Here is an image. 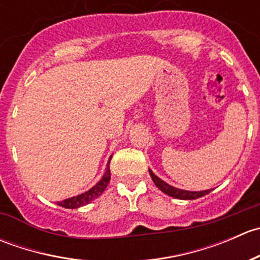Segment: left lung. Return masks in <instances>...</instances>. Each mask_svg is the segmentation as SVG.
I'll return each instance as SVG.
<instances>
[{
  "mask_svg": "<svg viewBox=\"0 0 260 260\" xmlns=\"http://www.w3.org/2000/svg\"><path fill=\"white\" fill-rule=\"evenodd\" d=\"M149 175H151L154 185H156L157 187L162 191V192H165L166 195H169V196H172V198H175V199H181V200H195V199L201 198V196H205L210 192V190H205V191L180 190V188L172 187V186H170L169 183H166L165 181L158 179V177H157L156 175L151 171V170H149Z\"/></svg>",
  "mask_w": 260,
  "mask_h": 260,
  "instance_id": "left-lung-1",
  "label": "left lung"
}]
</instances>
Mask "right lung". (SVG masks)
<instances>
[{"instance_id": "obj_1", "label": "right lung", "mask_w": 260, "mask_h": 260, "mask_svg": "<svg viewBox=\"0 0 260 260\" xmlns=\"http://www.w3.org/2000/svg\"><path fill=\"white\" fill-rule=\"evenodd\" d=\"M109 162H111V159H109ZM109 162H108V166H107L106 174H104V176L102 177V180L99 181V182L96 183L94 187H91L90 190L86 191V192H84V193H81V195L75 196V198H70V199H67V200H64V201H59V203H57V205L62 206V208H65V209H77V208H80V206L86 205V204H89L90 201L95 200L98 196H101L102 193L104 192V190H106L107 186H108L109 181H111V170H109Z\"/></svg>"}]
</instances>
